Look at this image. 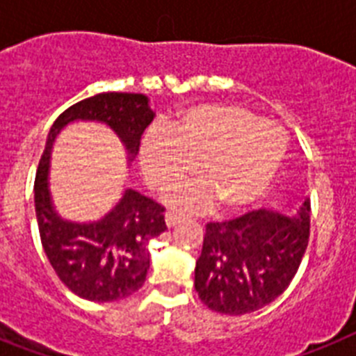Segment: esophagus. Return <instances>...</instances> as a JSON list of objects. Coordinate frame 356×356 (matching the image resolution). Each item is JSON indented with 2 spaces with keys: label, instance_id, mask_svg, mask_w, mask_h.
Here are the masks:
<instances>
[{
  "label": "esophagus",
  "instance_id": "obj_1",
  "mask_svg": "<svg viewBox=\"0 0 356 356\" xmlns=\"http://www.w3.org/2000/svg\"><path fill=\"white\" fill-rule=\"evenodd\" d=\"M181 220H183V215L177 213V211H168V213H166V224H168L170 228L181 222Z\"/></svg>",
  "mask_w": 356,
  "mask_h": 356
}]
</instances>
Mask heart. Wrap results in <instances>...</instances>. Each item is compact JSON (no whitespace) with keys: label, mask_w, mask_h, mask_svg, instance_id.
Returning <instances> with one entry per match:
<instances>
[{"label":"heart","mask_w":356,"mask_h":356,"mask_svg":"<svg viewBox=\"0 0 356 356\" xmlns=\"http://www.w3.org/2000/svg\"><path fill=\"white\" fill-rule=\"evenodd\" d=\"M286 155V137L237 104L192 106L166 128L146 134L139 150L143 175L154 190L181 186L193 168L202 184L173 197V204L204 210L211 199L222 211L255 202L273 183Z\"/></svg>","instance_id":"1"}]
</instances>
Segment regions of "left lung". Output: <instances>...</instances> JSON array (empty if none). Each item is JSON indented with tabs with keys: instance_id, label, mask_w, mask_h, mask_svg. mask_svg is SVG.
Listing matches in <instances>:
<instances>
[{
	"instance_id": "left-lung-1",
	"label": "left lung",
	"mask_w": 356,
	"mask_h": 356,
	"mask_svg": "<svg viewBox=\"0 0 356 356\" xmlns=\"http://www.w3.org/2000/svg\"><path fill=\"white\" fill-rule=\"evenodd\" d=\"M309 241V202L291 217L253 210L206 224L195 291L213 312L246 315L271 304L293 280Z\"/></svg>"
}]
</instances>
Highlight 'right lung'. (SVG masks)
Masks as SVG:
<instances>
[{
	"instance_id": "right-lung-1",
	"label": "right lung",
	"mask_w": 356,
	"mask_h": 356,
	"mask_svg": "<svg viewBox=\"0 0 356 356\" xmlns=\"http://www.w3.org/2000/svg\"><path fill=\"white\" fill-rule=\"evenodd\" d=\"M76 119L106 122L132 157L154 112L146 95L132 92H101L72 104L54 121L35 173V217L41 244L56 275L77 297L113 302L130 297L145 284L150 270L148 243L166 229V208L127 190L121 202L97 222L63 220L50 204L47 173L54 139L65 124Z\"/></svg>"
}]
</instances>
